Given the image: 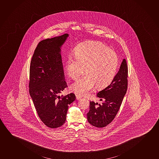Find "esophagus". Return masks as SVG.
I'll return each instance as SVG.
<instances>
[{
	"label": "esophagus",
	"mask_w": 159,
	"mask_h": 159,
	"mask_svg": "<svg viewBox=\"0 0 159 159\" xmlns=\"http://www.w3.org/2000/svg\"><path fill=\"white\" fill-rule=\"evenodd\" d=\"M75 96H76V99L77 100H79V99H80L81 98V97L80 96H79L78 94H75Z\"/></svg>",
	"instance_id": "obj_1"
}]
</instances>
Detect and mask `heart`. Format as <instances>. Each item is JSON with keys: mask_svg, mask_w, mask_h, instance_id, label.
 <instances>
[{"mask_svg": "<svg viewBox=\"0 0 159 159\" xmlns=\"http://www.w3.org/2000/svg\"><path fill=\"white\" fill-rule=\"evenodd\" d=\"M74 57H67L65 70L73 80H76L84 72L85 76L79 79L71 85L73 91L85 95L96 85L105 88L115 78L119 65L117 53L102 43L88 42L79 44L74 51Z\"/></svg>", "mask_w": 159, "mask_h": 159, "instance_id": "obj_1", "label": "heart"}]
</instances>
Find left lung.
<instances>
[{"mask_svg": "<svg viewBox=\"0 0 159 159\" xmlns=\"http://www.w3.org/2000/svg\"><path fill=\"white\" fill-rule=\"evenodd\" d=\"M128 66L124 59L111 84L99 91L97 96L103 101L98 104L90 102V111L87 114L89 122L96 127L109 124L118 113L128 86Z\"/></svg>", "mask_w": 159, "mask_h": 159, "instance_id": "obj_1", "label": "left lung"}]
</instances>
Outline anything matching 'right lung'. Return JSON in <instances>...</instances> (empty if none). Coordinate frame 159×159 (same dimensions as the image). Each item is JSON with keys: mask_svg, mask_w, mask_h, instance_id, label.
<instances>
[{"mask_svg": "<svg viewBox=\"0 0 159 159\" xmlns=\"http://www.w3.org/2000/svg\"><path fill=\"white\" fill-rule=\"evenodd\" d=\"M68 34L39 42L30 61L29 91L39 118L46 126L55 129L64 124L73 93L60 94L67 87L60 48Z\"/></svg>", "mask_w": 159, "mask_h": 159, "instance_id": "right-lung-1", "label": "right lung"}]
</instances>
